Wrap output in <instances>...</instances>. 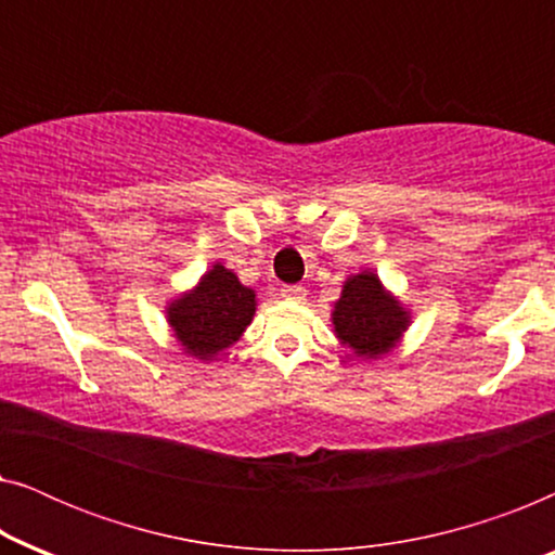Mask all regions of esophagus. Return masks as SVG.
Here are the masks:
<instances>
[{"instance_id":"34e87169","label":"esophagus","mask_w":555,"mask_h":555,"mask_svg":"<svg viewBox=\"0 0 555 555\" xmlns=\"http://www.w3.org/2000/svg\"><path fill=\"white\" fill-rule=\"evenodd\" d=\"M280 295H283V298H287V300L302 302V300H306L308 291L302 285H283V291H280Z\"/></svg>"}]
</instances>
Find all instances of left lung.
I'll list each match as a JSON object with an SVG mask.
<instances>
[{
    "instance_id": "8db88e82",
    "label": "left lung",
    "mask_w": 555,
    "mask_h": 555,
    "mask_svg": "<svg viewBox=\"0 0 555 555\" xmlns=\"http://www.w3.org/2000/svg\"><path fill=\"white\" fill-rule=\"evenodd\" d=\"M406 310L384 293L374 272H359L348 278L333 310L338 338L366 359H376L389 351L399 340L401 331H406Z\"/></svg>"
}]
</instances>
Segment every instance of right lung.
<instances>
[{
  "label": "right lung",
  "instance_id": "obj_1",
  "mask_svg": "<svg viewBox=\"0 0 555 555\" xmlns=\"http://www.w3.org/2000/svg\"><path fill=\"white\" fill-rule=\"evenodd\" d=\"M255 315V293L224 264H215L196 291L171 302L169 323L181 346L199 359L224 351Z\"/></svg>",
  "mask_w": 555,
  "mask_h": 555
}]
</instances>
